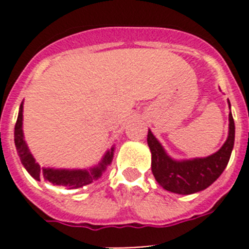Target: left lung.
<instances>
[{
  "mask_svg": "<svg viewBox=\"0 0 249 249\" xmlns=\"http://www.w3.org/2000/svg\"><path fill=\"white\" fill-rule=\"evenodd\" d=\"M147 143L152 153V172L156 181L169 192L191 195L210 187L227 167L234 144V121L232 113H230V133L227 141L218 152L206 158L181 162L172 160L166 155L151 131L147 135Z\"/></svg>",
  "mask_w": 249,
  "mask_h": 249,
  "instance_id": "obj_1",
  "label": "left lung"
}]
</instances>
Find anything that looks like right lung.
<instances>
[{"label":"right lung","mask_w":249,"mask_h":249,"mask_svg":"<svg viewBox=\"0 0 249 249\" xmlns=\"http://www.w3.org/2000/svg\"><path fill=\"white\" fill-rule=\"evenodd\" d=\"M22 109H23V103L19 106L18 117L16 121V126H15V144H16V149L18 152L19 160H21L22 164L27 169V172L30 173L35 179L37 181L50 182V183L54 184V186H62L66 188H80V187L89 184L101 177L102 172L106 169V167L108 166L112 162V157H113V148L106 153L105 158L100 163L98 167L89 169H73V171H68V169H53V168H41L38 164L36 163L35 158L30 153L26 144L25 140H23V132H22Z\"/></svg>","instance_id":"obj_1"}]
</instances>
